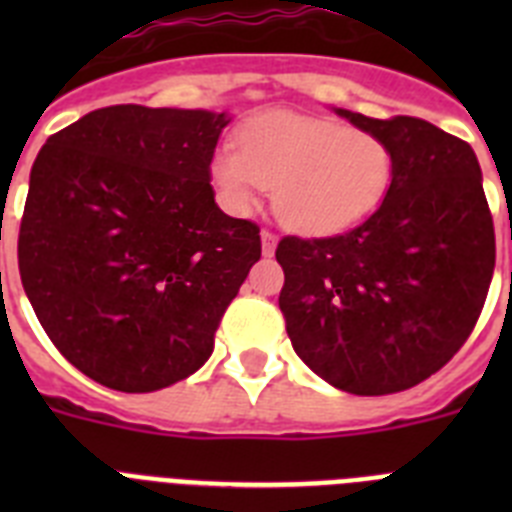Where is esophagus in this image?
I'll use <instances>...</instances> for the list:
<instances>
[{"label": "esophagus", "mask_w": 512, "mask_h": 512, "mask_svg": "<svg viewBox=\"0 0 512 512\" xmlns=\"http://www.w3.org/2000/svg\"><path fill=\"white\" fill-rule=\"evenodd\" d=\"M274 248H277V235L271 230H261V251H264V256H271Z\"/></svg>", "instance_id": "esophagus-1"}]
</instances>
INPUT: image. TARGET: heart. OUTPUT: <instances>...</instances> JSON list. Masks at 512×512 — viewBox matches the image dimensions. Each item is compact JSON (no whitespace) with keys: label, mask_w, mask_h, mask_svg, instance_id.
<instances>
[{"label":"heart","mask_w":512,"mask_h":512,"mask_svg":"<svg viewBox=\"0 0 512 512\" xmlns=\"http://www.w3.org/2000/svg\"><path fill=\"white\" fill-rule=\"evenodd\" d=\"M395 176L392 148L377 133L336 120L264 112L246 120L233 148L210 161L217 197L246 215L271 189L279 223L300 235H336L372 215Z\"/></svg>","instance_id":"obj_1"}]
</instances>
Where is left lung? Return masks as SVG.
Segmentation results:
<instances>
[{"label": "left lung", "instance_id": "left-lung-1", "mask_svg": "<svg viewBox=\"0 0 512 512\" xmlns=\"http://www.w3.org/2000/svg\"><path fill=\"white\" fill-rule=\"evenodd\" d=\"M336 112L392 148L395 176L359 228L279 241V307L320 379L392 395L436 374L469 338L492 282L495 228L469 143L418 117Z\"/></svg>", "mask_w": 512, "mask_h": 512}]
</instances>
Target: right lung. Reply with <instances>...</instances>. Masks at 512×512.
<instances>
[{
  "label": "right lung",
  "instance_id": "right-lung-1",
  "mask_svg": "<svg viewBox=\"0 0 512 512\" xmlns=\"http://www.w3.org/2000/svg\"><path fill=\"white\" fill-rule=\"evenodd\" d=\"M228 112L115 104L45 140L17 241L40 325L81 374L156 392L210 359L261 259L259 225L210 184Z\"/></svg>",
  "mask_w": 512,
  "mask_h": 512
}]
</instances>
